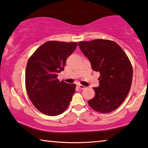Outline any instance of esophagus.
<instances>
[{
    "label": "esophagus",
    "mask_w": 148,
    "mask_h": 148,
    "mask_svg": "<svg viewBox=\"0 0 148 148\" xmlns=\"http://www.w3.org/2000/svg\"><path fill=\"white\" fill-rule=\"evenodd\" d=\"M79 87L81 89H84L85 88V86H84V85H79Z\"/></svg>",
    "instance_id": "34e87169"
}]
</instances>
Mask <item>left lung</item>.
Listing matches in <instances>:
<instances>
[{
  "label": "left lung",
  "instance_id": "8db88e82",
  "mask_svg": "<svg viewBox=\"0 0 148 148\" xmlns=\"http://www.w3.org/2000/svg\"><path fill=\"white\" fill-rule=\"evenodd\" d=\"M79 47L89 59L92 69L99 71V85L89 106L101 113L118 108L131 88L133 69L127 55L116 42L106 39L79 42Z\"/></svg>",
  "mask_w": 148,
  "mask_h": 148
}]
</instances>
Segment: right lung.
I'll use <instances>...</instances> for the list:
<instances>
[{
    "label": "right lung",
    "mask_w": 148,
    "mask_h": 148,
    "mask_svg": "<svg viewBox=\"0 0 148 148\" xmlns=\"http://www.w3.org/2000/svg\"><path fill=\"white\" fill-rule=\"evenodd\" d=\"M77 46V42H46L27 62L25 84L28 95L35 108L44 114L58 115L69 106L76 85L59 82L57 77Z\"/></svg>",
    "instance_id": "add662e5"
}]
</instances>
